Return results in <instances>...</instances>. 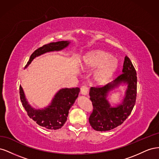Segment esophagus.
Segmentation results:
<instances>
[{
    "label": "esophagus",
    "instance_id": "34e87169",
    "mask_svg": "<svg viewBox=\"0 0 159 159\" xmlns=\"http://www.w3.org/2000/svg\"><path fill=\"white\" fill-rule=\"evenodd\" d=\"M89 92V89L87 86L83 85L82 87L81 88V93L84 95H87Z\"/></svg>",
    "mask_w": 159,
    "mask_h": 159
}]
</instances>
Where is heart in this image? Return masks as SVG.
Segmentation results:
<instances>
[{"mask_svg":"<svg viewBox=\"0 0 159 159\" xmlns=\"http://www.w3.org/2000/svg\"><path fill=\"white\" fill-rule=\"evenodd\" d=\"M110 56L109 53L99 50L90 53L85 57V68H94L99 66L94 74V79L98 84L106 83L118 68V61Z\"/></svg>","mask_w":159,"mask_h":159,"instance_id":"b5f03b06","label":"heart"}]
</instances>
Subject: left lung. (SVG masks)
Instances as JSON below:
<instances>
[{"label":"left lung","mask_w":159,"mask_h":159,"mask_svg":"<svg viewBox=\"0 0 159 159\" xmlns=\"http://www.w3.org/2000/svg\"><path fill=\"white\" fill-rule=\"evenodd\" d=\"M122 72L112 82L103 87L90 88L89 96L93 105V111L89 121L95 131H110L121 125L134 107L137 98V73L131 60L127 56L125 57ZM123 83L127 84L128 88L122 103L116 107H111L107 99L108 93Z\"/></svg>","instance_id":"1"}]
</instances>
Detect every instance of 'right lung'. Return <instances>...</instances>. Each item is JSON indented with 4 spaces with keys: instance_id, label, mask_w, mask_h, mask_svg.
<instances>
[{
    "instance_id": "add662e5",
    "label": "right lung",
    "mask_w": 159,
    "mask_h": 159,
    "mask_svg": "<svg viewBox=\"0 0 159 159\" xmlns=\"http://www.w3.org/2000/svg\"><path fill=\"white\" fill-rule=\"evenodd\" d=\"M70 43L69 41H60L52 42L39 48L32 53L25 68L31 64L36 57L46 52L60 51L66 48ZM80 91L79 88L61 89L56 93L48 106L42 109H36L28 104L21 85H20V98L23 107L30 118L40 126L48 129L56 130L60 129L67 121L69 110L78 98Z\"/></svg>"
}]
</instances>
